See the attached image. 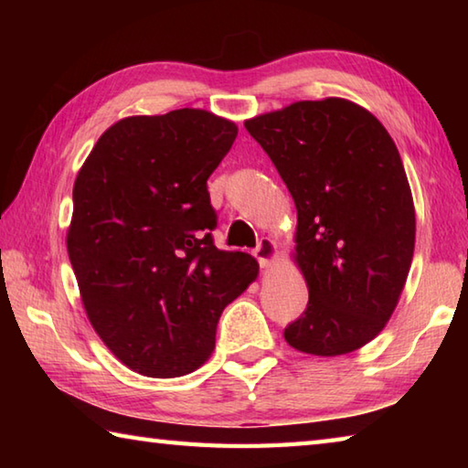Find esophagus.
I'll list each match as a JSON object with an SVG mask.
<instances>
[{"mask_svg": "<svg viewBox=\"0 0 468 468\" xmlns=\"http://www.w3.org/2000/svg\"><path fill=\"white\" fill-rule=\"evenodd\" d=\"M253 256L258 258V262L262 268H271L276 262V256H279V245L271 237H262V241L258 243V248L253 250Z\"/></svg>", "mask_w": 468, "mask_h": 468, "instance_id": "1", "label": "esophagus"}]
</instances>
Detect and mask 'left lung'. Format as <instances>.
Returning a JSON list of instances; mask_svg holds the SVG:
<instances>
[{
    "instance_id": "8db88e82",
    "label": "left lung",
    "mask_w": 468,
    "mask_h": 468,
    "mask_svg": "<svg viewBox=\"0 0 468 468\" xmlns=\"http://www.w3.org/2000/svg\"><path fill=\"white\" fill-rule=\"evenodd\" d=\"M297 208L295 260L310 301L284 340L318 357L374 340L405 289L415 204L399 148L376 115L328 97L245 120Z\"/></svg>"
}]
</instances>
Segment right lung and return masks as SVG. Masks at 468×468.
Masks as SVG:
<instances>
[{
  "mask_svg": "<svg viewBox=\"0 0 468 468\" xmlns=\"http://www.w3.org/2000/svg\"><path fill=\"white\" fill-rule=\"evenodd\" d=\"M235 138L231 120L204 109L132 115L78 171L69 262L92 328L136 374L204 366L220 314L258 279L256 258L218 250L210 235L206 181Z\"/></svg>",
  "mask_w": 468,
  "mask_h": 468,
  "instance_id": "1",
  "label": "right lung"
}]
</instances>
